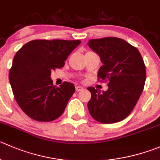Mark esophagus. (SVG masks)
Instances as JSON below:
<instances>
[{
	"instance_id": "34e87169",
	"label": "esophagus",
	"mask_w": 160,
	"mask_h": 160,
	"mask_svg": "<svg viewBox=\"0 0 160 160\" xmlns=\"http://www.w3.org/2000/svg\"><path fill=\"white\" fill-rule=\"evenodd\" d=\"M83 90V88L81 86H77L76 87V91H82Z\"/></svg>"
}]
</instances>
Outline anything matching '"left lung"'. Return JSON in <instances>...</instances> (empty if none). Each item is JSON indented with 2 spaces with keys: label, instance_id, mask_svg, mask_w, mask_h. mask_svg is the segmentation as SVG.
<instances>
[{
  "label": "left lung",
  "instance_id": "1",
  "mask_svg": "<svg viewBox=\"0 0 160 160\" xmlns=\"http://www.w3.org/2000/svg\"><path fill=\"white\" fill-rule=\"evenodd\" d=\"M88 46L100 57L102 66L98 77L108 81V90L88 88L91 116L102 123L121 121L134 109L145 85V66L140 52L123 39H92Z\"/></svg>",
  "mask_w": 160,
  "mask_h": 160
}]
</instances>
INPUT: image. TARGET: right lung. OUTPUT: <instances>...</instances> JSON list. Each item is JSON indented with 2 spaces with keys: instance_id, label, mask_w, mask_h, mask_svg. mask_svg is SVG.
Instances as JSON below:
<instances>
[{
  "instance_id": "obj_1",
  "label": "right lung",
  "mask_w": 160,
  "mask_h": 160,
  "mask_svg": "<svg viewBox=\"0 0 160 160\" xmlns=\"http://www.w3.org/2000/svg\"><path fill=\"white\" fill-rule=\"evenodd\" d=\"M81 43L65 40H34L17 52L9 71L14 97L23 112L37 121L59 117L75 91L73 83L55 87L51 73L65 65L69 54Z\"/></svg>"
}]
</instances>
